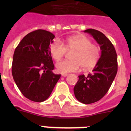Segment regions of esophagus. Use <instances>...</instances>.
<instances>
[{
	"label": "esophagus",
	"mask_w": 131,
	"mask_h": 131,
	"mask_svg": "<svg viewBox=\"0 0 131 131\" xmlns=\"http://www.w3.org/2000/svg\"><path fill=\"white\" fill-rule=\"evenodd\" d=\"M68 75V73H62V77H66V76Z\"/></svg>",
	"instance_id": "esophagus-1"
}]
</instances>
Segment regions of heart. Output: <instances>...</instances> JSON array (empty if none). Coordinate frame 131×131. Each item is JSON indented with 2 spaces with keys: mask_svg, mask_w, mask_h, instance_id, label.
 I'll return each instance as SVG.
<instances>
[{
  "mask_svg": "<svg viewBox=\"0 0 131 131\" xmlns=\"http://www.w3.org/2000/svg\"><path fill=\"white\" fill-rule=\"evenodd\" d=\"M66 51L73 52L70 57L71 60H63L56 65L57 71L62 73L77 71L81 66L83 69H91L95 66L100 58L99 47L84 35L69 37L63 45L56 40L50 45V54L56 62L60 61Z\"/></svg>",
  "mask_w": 131,
  "mask_h": 131,
  "instance_id": "heart-1",
  "label": "heart"
}]
</instances>
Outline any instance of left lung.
Returning <instances> with one entry per match:
<instances>
[{"instance_id": "1", "label": "left lung", "mask_w": 131, "mask_h": 131, "mask_svg": "<svg viewBox=\"0 0 131 131\" xmlns=\"http://www.w3.org/2000/svg\"><path fill=\"white\" fill-rule=\"evenodd\" d=\"M91 34L100 45L101 56L91 73L79 76L73 89L75 96L80 102L89 104L100 100L110 88L117 72V59L113 44L98 30L84 31Z\"/></svg>"}]
</instances>
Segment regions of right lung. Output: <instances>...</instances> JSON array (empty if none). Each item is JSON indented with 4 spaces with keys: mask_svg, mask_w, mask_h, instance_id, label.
<instances>
[{
    "mask_svg": "<svg viewBox=\"0 0 131 131\" xmlns=\"http://www.w3.org/2000/svg\"><path fill=\"white\" fill-rule=\"evenodd\" d=\"M55 36L43 29L25 35L14 53L12 73L16 85L25 98L37 102L46 100L61 77L54 74L49 52Z\"/></svg>",
    "mask_w": 131,
    "mask_h": 131,
    "instance_id": "add662e5",
    "label": "right lung"
}]
</instances>
